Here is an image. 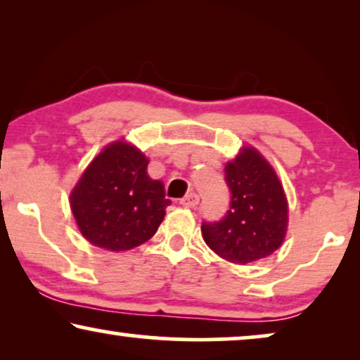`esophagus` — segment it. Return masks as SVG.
Segmentation results:
<instances>
[{
	"label": "esophagus",
	"mask_w": 360,
	"mask_h": 360,
	"mask_svg": "<svg viewBox=\"0 0 360 360\" xmlns=\"http://www.w3.org/2000/svg\"><path fill=\"white\" fill-rule=\"evenodd\" d=\"M198 203H200V196L196 195L195 191H190V193L186 195L185 198L180 201V205H184L185 208H196V206H198Z\"/></svg>",
	"instance_id": "obj_1"
}]
</instances>
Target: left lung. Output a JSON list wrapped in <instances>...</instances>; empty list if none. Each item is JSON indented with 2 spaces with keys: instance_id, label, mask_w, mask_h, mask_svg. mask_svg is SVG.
Here are the masks:
<instances>
[{
  "instance_id": "1",
  "label": "left lung",
  "mask_w": 360,
  "mask_h": 360,
  "mask_svg": "<svg viewBox=\"0 0 360 360\" xmlns=\"http://www.w3.org/2000/svg\"><path fill=\"white\" fill-rule=\"evenodd\" d=\"M231 191L223 219L201 224L205 243L219 257L249 264L274 254L285 239L288 203L272 165L254 147H244L224 167Z\"/></svg>"
}]
</instances>
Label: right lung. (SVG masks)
Listing matches in <instances>:
<instances>
[{"label": "right lung", "mask_w": 360, "mask_h": 360, "mask_svg": "<svg viewBox=\"0 0 360 360\" xmlns=\"http://www.w3.org/2000/svg\"><path fill=\"white\" fill-rule=\"evenodd\" d=\"M147 157L124 141L106 146L70 193L78 229L96 248L120 252L155 234L170 200L164 184L147 175Z\"/></svg>", "instance_id": "add662e5"}]
</instances>
